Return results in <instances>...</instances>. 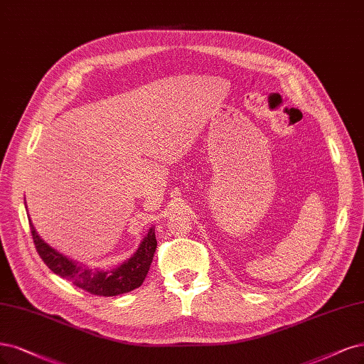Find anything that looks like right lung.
<instances>
[{
    "label": "right lung",
    "instance_id": "1",
    "mask_svg": "<svg viewBox=\"0 0 364 364\" xmlns=\"http://www.w3.org/2000/svg\"><path fill=\"white\" fill-rule=\"evenodd\" d=\"M30 228L37 253L46 263V267L60 277L72 282L75 286L81 287L82 291L92 295L116 296L140 287L149 272L156 250L155 229H150L134 256L123 262L120 267L105 271L92 269L82 265V263H75L66 256L57 253L54 248L41 240V236L36 233L31 223Z\"/></svg>",
    "mask_w": 364,
    "mask_h": 364
}]
</instances>
